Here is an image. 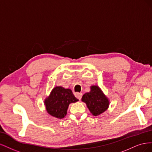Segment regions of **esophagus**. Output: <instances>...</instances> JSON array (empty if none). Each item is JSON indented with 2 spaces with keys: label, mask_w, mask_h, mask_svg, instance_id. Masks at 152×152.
I'll return each mask as SVG.
<instances>
[{
  "label": "esophagus",
  "mask_w": 152,
  "mask_h": 152,
  "mask_svg": "<svg viewBox=\"0 0 152 152\" xmlns=\"http://www.w3.org/2000/svg\"><path fill=\"white\" fill-rule=\"evenodd\" d=\"M75 96L77 98V99L81 100V97H82V95H83V94H82V93L76 92V93H75Z\"/></svg>",
  "instance_id": "34e87169"
}]
</instances>
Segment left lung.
<instances>
[{
  "mask_svg": "<svg viewBox=\"0 0 152 152\" xmlns=\"http://www.w3.org/2000/svg\"><path fill=\"white\" fill-rule=\"evenodd\" d=\"M81 101L86 104L93 115H99L108 109L109 100L97 85L90 86V91L83 95Z\"/></svg>",
  "mask_w": 152,
  "mask_h": 152,
  "instance_id": "1",
  "label": "left lung"
}]
</instances>
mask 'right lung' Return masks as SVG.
I'll return each mask as SVG.
<instances>
[{
  "mask_svg": "<svg viewBox=\"0 0 152 152\" xmlns=\"http://www.w3.org/2000/svg\"><path fill=\"white\" fill-rule=\"evenodd\" d=\"M78 100L71 89L56 86L44 100V105L48 114L56 118L62 119L67 114L69 104Z\"/></svg>",
  "mask_w": 152,
  "mask_h": 152,
  "instance_id": "add662e5",
  "label": "right lung"
}]
</instances>
